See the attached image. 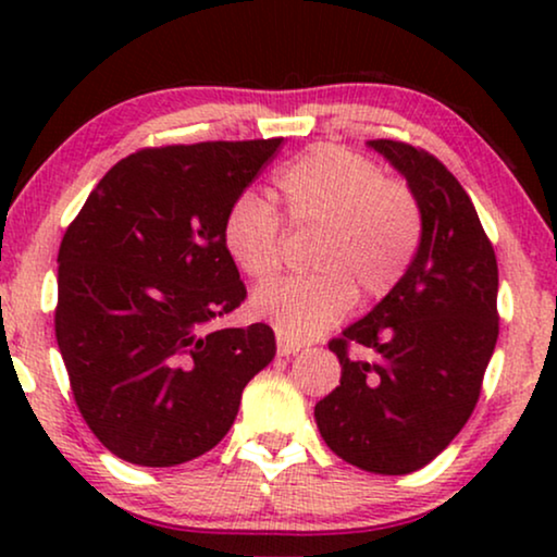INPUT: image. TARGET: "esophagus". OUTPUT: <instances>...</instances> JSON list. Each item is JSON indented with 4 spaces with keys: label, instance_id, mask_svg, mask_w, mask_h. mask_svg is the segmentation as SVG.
<instances>
[{
    "label": "esophagus",
    "instance_id": "1",
    "mask_svg": "<svg viewBox=\"0 0 557 557\" xmlns=\"http://www.w3.org/2000/svg\"><path fill=\"white\" fill-rule=\"evenodd\" d=\"M296 352H301V345L299 342H288L284 337H278V355L281 357H292Z\"/></svg>",
    "mask_w": 557,
    "mask_h": 557
}]
</instances>
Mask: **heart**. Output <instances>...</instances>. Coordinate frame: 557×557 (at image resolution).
<instances>
[{"label":"heart","mask_w":557,"mask_h":557,"mask_svg":"<svg viewBox=\"0 0 557 557\" xmlns=\"http://www.w3.org/2000/svg\"><path fill=\"white\" fill-rule=\"evenodd\" d=\"M284 215L294 231L317 233L309 278L276 281L250 299L256 319L284 339L304 342L337 324L360 299H383L400 284L421 243L423 215L406 182L345 147H314L278 172ZM223 246L256 281L284 265L286 233L278 210L258 193L233 200Z\"/></svg>","instance_id":"1"}]
</instances>
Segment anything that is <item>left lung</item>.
<instances>
[{
  "label": "left lung",
  "mask_w": 557,
  "mask_h": 557,
  "mask_svg": "<svg viewBox=\"0 0 557 557\" xmlns=\"http://www.w3.org/2000/svg\"><path fill=\"white\" fill-rule=\"evenodd\" d=\"M368 147L406 177L423 233L400 284L330 342L342 377L314 418L339 459L398 476L436 459L474 413L499 334V276L474 202L436 157L393 139Z\"/></svg>",
  "instance_id": "obj_1"
}]
</instances>
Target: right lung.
<instances>
[{"instance_id":"right-lung-1","label":"right lung","mask_w":557,"mask_h":557,"mask_svg":"<svg viewBox=\"0 0 557 557\" xmlns=\"http://www.w3.org/2000/svg\"><path fill=\"white\" fill-rule=\"evenodd\" d=\"M284 139L141 149L113 164L58 253L55 337L81 416L119 459L193 461L276 355L269 324L210 332L246 299L223 246L233 200Z\"/></svg>"}]
</instances>
